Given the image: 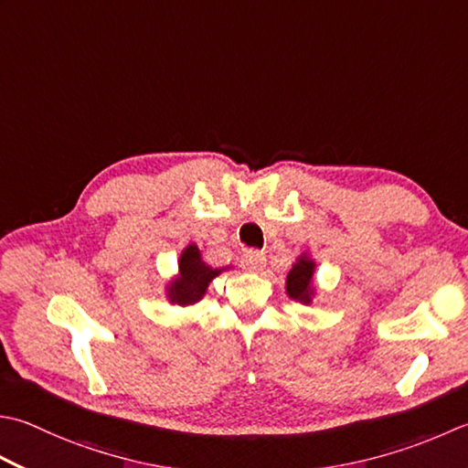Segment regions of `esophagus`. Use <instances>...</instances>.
I'll list each match as a JSON object with an SVG mask.
<instances>
[{
    "label": "esophagus",
    "instance_id": "34e87169",
    "mask_svg": "<svg viewBox=\"0 0 468 468\" xmlns=\"http://www.w3.org/2000/svg\"><path fill=\"white\" fill-rule=\"evenodd\" d=\"M241 265L247 271H260L265 265V255L261 251H247V253H243Z\"/></svg>",
    "mask_w": 468,
    "mask_h": 468
}]
</instances>
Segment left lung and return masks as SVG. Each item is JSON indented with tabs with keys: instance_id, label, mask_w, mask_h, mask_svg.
Listing matches in <instances>:
<instances>
[{
	"instance_id": "obj_1",
	"label": "left lung",
	"mask_w": 468,
	"mask_h": 468,
	"mask_svg": "<svg viewBox=\"0 0 468 468\" xmlns=\"http://www.w3.org/2000/svg\"><path fill=\"white\" fill-rule=\"evenodd\" d=\"M313 271H314V263L306 258H302L288 273V294L294 300L304 302V304H308L310 296H313V290H310Z\"/></svg>"
}]
</instances>
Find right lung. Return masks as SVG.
Returning a JSON list of instances; mask_svg holds the SVG:
<instances>
[{
  "label": "right lung",
  "mask_w": 468,
  "mask_h": 468,
  "mask_svg": "<svg viewBox=\"0 0 468 468\" xmlns=\"http://www.w3.org/2000/svg\"><path fill=\"white\" fill-rule=\"evenodd\" d=\"M180 276L172 282L170 286V300L180 306L195 304L203 298L208 282L218 276L221 270H213L200 260V251L197 245H190L185 250L180 258Z\"/></svg>",
  "instance_id": "right-lung-1"
}]
</instances>
